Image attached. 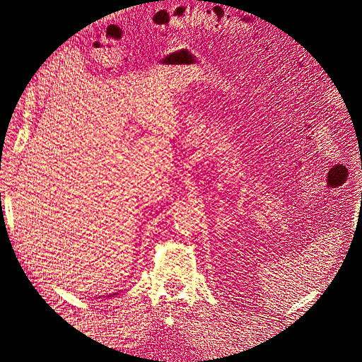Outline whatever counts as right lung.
Listing matches in <instances>:
<instances>
[{"instance_id":"1","label":"right lung","mask_w":362,"mask_h":362,"mask_svg":"<svg viewBox=\"0 0 362 362\" xmlns=\"http://www.w3.org/2000/svg\"><path fill=\"white\" fill-rule=\"evenodd\" d=\"M115 296H117V293H110L108 296H105V298H115Z\"/></svg>"}]
</instances>
